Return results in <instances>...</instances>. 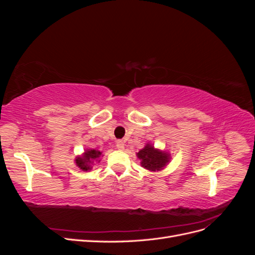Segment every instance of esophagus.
<instances>
[{
    "mask_svg": "<svg viewBox=\"0 0 255 255\" xmlns=\"http://www.w3.org/2000/svg\"><path fill=\"white\" fill-rule=\"evenodd\" d=\"M116 146H117V149L119 150H123L125 149V142L122 140H117V142H116Z\"/></svg>",
    "mask_w": 255,
    "mask_h": 255,
    "instance_id": "1",
    "label": "esophagus"
}]
</instances>
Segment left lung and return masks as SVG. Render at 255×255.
Returning <instances> with one entry per match:
<instances>
[{"label":"left lung","instance_id":"left-lung-1","mask_svg":"<svg viewBox=\"0 0 255 255\" xmlns=\"http://www.w3.org/2000/svg\"><path fill=\"white\" fill-rule=\"evenodd\" d=\"M137 157L141 159V166L149 171H159L164 169L170 160V154L155 149L151 143H146L144 148L137 153Z\"/></svg>","mask_w":255,"mask_h":255}]
</instances>
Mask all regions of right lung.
I'll use <instances>...</instances> for the list:
<instances>
[{
	"label": "right lung",
	"instance_id": "add662e5",
	"mask_svg": "<svg viewBox=\"0 0 255 255\" xmlns=\"http://www.w3.org/2000/svg\"><path fill=\"white\" fill-rule=\"evenodd\" d=\"M101 155L102 152H100L99 150L88 149L85 151L81 156H78L75 158V164L80 169H82L83 171H87L92 168L91 165L94 164V161L98 160Z\"/></svg>",
	"mask_w": 255,
	"mask_h": 255
}]
</instances>
